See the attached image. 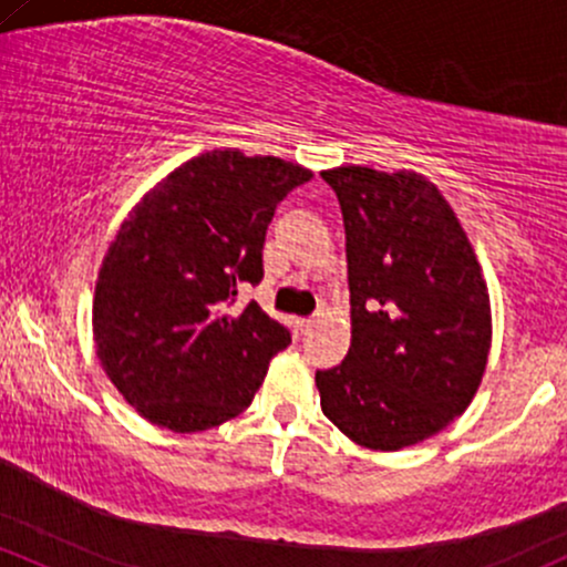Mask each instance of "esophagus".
<instances>
[{"mask_svg": "<svg viewBox=\"0 0 567 567\" xmlns=\"http://www.w3.org/2000/svg\"><path fill=\"white\" fill-rule=\"evenodd\" d=\"M315 326H317L315 317H307V320H298V331H301L303 336L312 333V331H315Z\"/></svg>", "mask_w": 567, "mask_h": 567, "instance_id": "esophagus-1", "label": "esophagus"}]
</instances>
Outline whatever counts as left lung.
<instances>
[{"label": "left lung", "mask_w": 567, "mask_h": 567, "mask_svg": "<svg viewBox=\"0 0 567 567\" xmlns=\"http://www.w3.org/2000/svg\"><path fill=\"white\" fill-rule=\"evenodd\" d=\"M347 231L352 347L317 371L322 414L369 450L395 452L468 409L487 365L489 296L468 236L414 172H322Z\"/></svg>", "instance_id": "1"}]
</instances>
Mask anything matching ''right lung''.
Wrapping results in <instances>:
<instances>
[{
  "label": "right lung",
  "mask_w": 567,
  "mask_h": 567,
  "mask_svg": "<svg viewBox=\"0 0 567 567\" xmlns=\"http://www.w3.org/2000/svg\"><path fill=\"white\" fill-rule=\"evenodd\" d=\"M312 172L274 155L213 151L142 198L104 255L93 298L102 369L145 420L174 433L223 425L252 403L290 331L241 285L264 279L274 209Z\"/></svg>",
  "instance_id": "add662e5"
}]
</instances>
